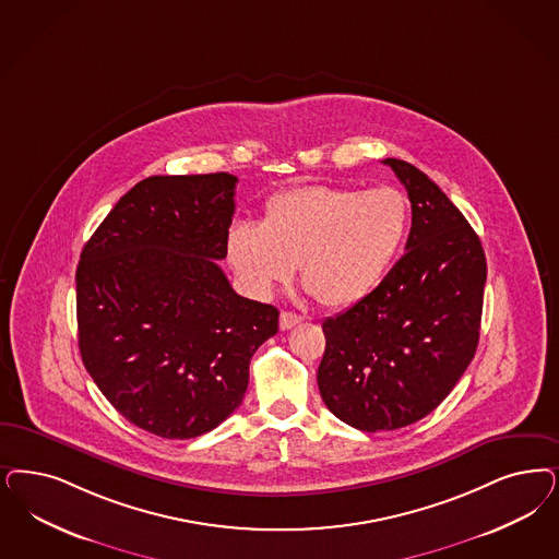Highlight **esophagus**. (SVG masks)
<instances>
[{
  "mask_svg": "<svg viewBox=\"0 0 559 559\" xmlns=\"http://www.w3.org/2000/svg\"><path fill=\"white\" fill-rule=\"evenodd\" d=\"M304 318L299 313H293V311H281V330H290L297 324H301Z\"/></svg>",
  "mask_w": 559,
  "mask_h": 559,
  "instance_id": "esophagus-1",
  "label": "esophagus"
}]
</instances>
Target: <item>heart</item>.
I'll return each instance as SVG.
<instances>
[{
	"label": "heart",
	"mask_w": 559,
	"mask_h": 559,
	"mask_svg": "<svg viewBox=\"0 0 559 559\" xmlns=\"http://www.w3.org/2000/svg\"><path fill=\"white\" fill-rule=\"evenodd\" d=\"M408 221V198L396 188L364 192L309 183L272 195L262 223H237L227 253L253 295H270L299 264L320 304L348 308L384 281L403 250Z\"/></svg>",
	"instance_id": "b5f03b06"
}]
</instances>
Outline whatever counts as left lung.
<instances>
[{
  "instance_id": "1",
  "label": "left lung",
  "mask_w": 559,
  "mask_h": 559,
  "mask_svg": "<svg viewBox=\"0 0 559 559\" xmlns=\"http://www.w3.org/2000/svg\"><path fill=\"white\" fill-rule=\"evenodd\" d=\"M384 165L405 186L413 223L406 253L384 281L322 324V401L361 431H388L429 415L475 357L487 264L481 241L450 198L417 167Z\"/></svg>"
}]
</instances>
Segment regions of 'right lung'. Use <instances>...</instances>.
<instances>
[{"label":"right lung","mask_w":559,"mask_h":559,"mask_svg":"<svg viewBox=\"0 0 559 559\" xmlns=\"http://www.w3.org/2000/svg\"><path fill=\"white\" fill-rule=\"evenodd\" d=\"M229 174L154 175L119 198L80 253L78 347L130 424L190 440L241 405L278 309L233 290Z\"/></svg>","instance_id":"obj_1"}]
</instances>
